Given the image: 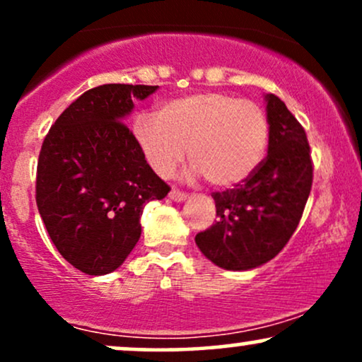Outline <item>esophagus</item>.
Instances as JSON below:
<instances>
[{
  "instance_id": "34e87169",
  "label": "esophagus",
  "mask_w": 362,
  "mask_h": 362,
  "mask_svg": "<svg viewBox=\"0 0 362 362\" xmlns=\"http://www.w3.org/2000/svg\"><path fill=\"white\" fill-rule=\"evenodd\" d=\"M168 197L172 199V201H175V202H182V201H185V199H187V194L182 192V190H178V189H175V187H173V189L170 190Z\"/></svg>"
}]
</instances>
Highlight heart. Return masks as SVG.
<instances>
[{"instance_id": "obj_1", "label": "heart", "mask_w": 362, "mask_h": 362, "mask_svg": "<svg viewBox=\"0 0 362 362\" xmlns=\"http://www.w3.org/2000/svg\"><path fill=\"white\" fill-rule=\"evenodd\" d=\"M132 136L158 175L168 177L189 151L195 173L214 187H235L259 168L267 151L269 119L257 102L201 91L139 114Z\"/></svg>"}]
</instances>
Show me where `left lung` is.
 <instances>
[{"instance_id": "1", "label": "left lung", "mask_w": 362, "mask_h": 362, "mask_svg": "<svg viewBox=\"0 0 362 362\" xmlns=\"http://www.w3.org/2000/svg\"><path fill=\"white\" fill-rule=\"evenodd\" d=\"M269 149L243 184L214 192L218 221L195 235L199 250L226 271H248L279 253L296 231L313 182L306 132L286 103L265 95Z\"/></svg>"}]
</instances>
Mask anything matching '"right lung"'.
<instances>
[{
  "instance_id": "right-lung-1",
  "label": "right lung",
  "mask_w": 362,
  "mask_h": 362,
  "mask_svg": "<svg viewBox=\"0 0 362 362\" xmlns=\"http://www.w3.org/2000/svg\"><path fill=\"white\" fill-rule=\"evenodd\" d=\"M158 86L110 83L78 97L45 136L35 201L52 243L73 267L103 276L141 236L144 204L170 187L153 172L122 122Z\"/></svg>"
}]
</instances>
